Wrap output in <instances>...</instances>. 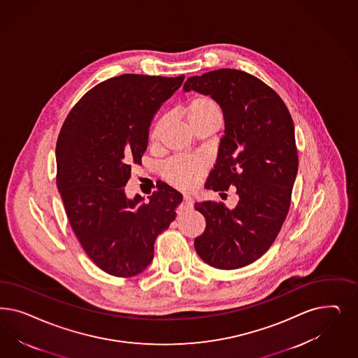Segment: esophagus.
<instances>
[{"instance_id": "esophagus-1", "label": "esophagus", "mask_w": 358, "mask_h": 358, "mask_svg": "<svg viewBox=\"0 0 358 358\" xmlns=\"http://www.w3.org/2000/svg\"><path fill=\"white\" fill-rule=\"evenodd\" d=\"M192 207H194L192 197L189 196V195H185V200H183V203L180 206V209L182 210H187V209H191Z\"/></svg>"}]
</instances>
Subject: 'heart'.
<instances>
[{"instance_id": "obj_1", "label": "heart", "mask_w": 358, "mask_h": 358, "mask_svg": "<svg viewBox=\"0 0 358 358\" xmlns=\"http://www.w3.org/2000/svg\"><path fill=\"white\" fill-rule=\"evenodd\" d=\"M185 117L189 127H196L201 124L220 122L222 113L219 104L209 96L200 94L189 100L185 106ZM166 122V117H162L151 129L150 141H157L161 134L162 127ZM206 163L192 157H175L164 166V175L171 185L179 188H189L195 185L199 178L204 173Z\"/></svg>"}]
</instances>
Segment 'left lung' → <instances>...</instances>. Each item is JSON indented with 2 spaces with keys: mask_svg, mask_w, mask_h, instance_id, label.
Segmentation results:
<instances>
[{
  "mask_svg": "<svg viewBox=\"0 0 358 358\" xmlns=\"http://www.w3.org/2000/svg\"><path fill=\"white\" fill-rule=\"evenodd\" d=\"M183 90L209 94L225 120L206 188L222 196L234 185L238 195L233 209L213 200L195 203L207 221L195 249L216 268L250 265L275 241L289 213L299 163L292 118L273 88L238 69L188 78Z\"/></svg>",
  "mask_w": 358,
  "mask_h": 358,
  "instance_id": "left-lung-1",
  "label": "left lung"
}]
</instances>
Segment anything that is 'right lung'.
<instances>
[{"instance_id": "right-lung-1", "label": "right lung", "mask_w": 358, "mask_h": 358, "mask_svg": "<svg viewBox=\"0 0 358 358\" xmlns=\"http://www.w3.org/2000/svg\"><path fill=\"white\" fill-rule=\"evenodd\" d=\"M178 78L125 73L103 81L71 109L57 142V185L84 252L109 275L134 277L150 265L154 243L176 217L180 192L162 183L148 203L125 195L141 164L155 112Z\"/></svg>"}]
</instances>
